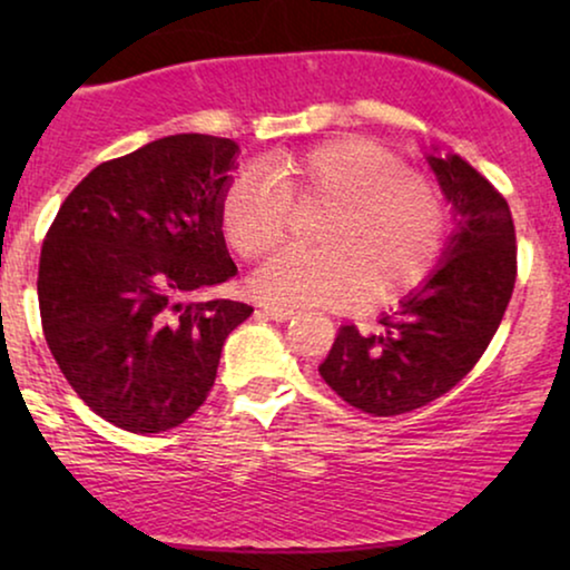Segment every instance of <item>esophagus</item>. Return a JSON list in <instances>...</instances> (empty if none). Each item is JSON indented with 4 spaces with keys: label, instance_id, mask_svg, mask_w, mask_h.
<instances>
[{
    "label": "esophagus",
    "instance_id": "esophagus-1",
    "mask_svg": "<svg viewBox=\"0 0 570 570\" xmlns=\"http://www.w3.org/2000/svg\"><path fill=\"white\" fill-rule=\"evenodd\" d=\"M264 314H267L269 318H275V322H287V318L295 316V311L283 308V306H267V308H264Z\"/></svg>",
    "mask_w": 570,
    "mask_h": 570
}]
</instances>
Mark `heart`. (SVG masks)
<instances>
[{
	"label": "heart",
	"mask_w": 570,
	"mask_h": 570,
	"mask_svg": "<svg viewBox=\"0 0 570 570\" xmlns=\"http://www.w3.org/2000/svg\"><path fill=\"white\" fill-rule=\"evenodd\" d=\"M293 205L326 207L322 246L287 248L254 272V293L272 306L394 301L431 275L446 244L439 186L363 137L275 155L267 170H238L220 199L223 236L244 259L269 254L291 228Z\"/></svg>",
	"instance_id": "b5f03b06"
}]
</instances>
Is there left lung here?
I'll return each mask as SVG.
<instances>
[{
	"instance_id": "8db88e82",
	"label": "left lung",
	"mask_w": 570,
	"mask_h": 570,
	"mask_svg": "<svg viewBox=\"0 0 570 570\" xmlns=\"http://www.w3.org/2000/svg\"><path fill=\"white\" fill-rule=\"evenodd\" d=\"M454 209L443 262L381 332L342 326L318 373L355 410L404 415L454 389L474 368L501 326L517 283L511 209L459 155H428Z\"/></svg>"
}]
</instances>
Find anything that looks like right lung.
Wrapping results in <instances>:
<instances>
[{
    "mask_svg": "<svg viewBox=\"0 0 570 570\" xmlns=\"http://www.w3.org/2000/svg\"><path fill=\"white\" fill-rule=\"evenodd\" d=\"M236 153L213 135L155 139L92 168L46 233V345L77 396L129 433L191 417L215 384L225 337L254 311L197 301L238 272L220 228Z\"/></svg>",
    "mask_w": 570,
    "mask_h": 570,
    "instance_id": "obj_1",
    "label": "right lung"
}]
</instances>
